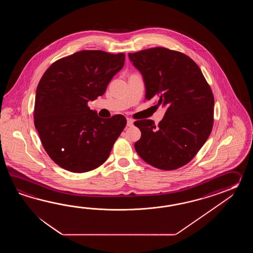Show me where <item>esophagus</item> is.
<instances>
[{
    "instance_id": "34e87169",
    "label": "esophagus",
    "mask_w": 253,
    "mask_h": 253,
    "mask_svg": "<svg viewBox=\"0 0 253 253\" xmlns=\"http://www.w3.org/2000/svg\"><path fill=\"white\" fill-rule=\"evenodd\" d=\"M126 125H127V126H132L134 125V120L131 119H126Z\"/></svg>"
}]
</instances>
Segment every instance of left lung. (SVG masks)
<instances>
[{
	"mask_svg": "<svg viewBox=\"0 0 253 253\" xmlns=\"http://www.w3.org/2000/svg\"><path fill=\"white\" fill-rule=\"evenodd\" d=\"M145 83V99L157 98L167 108L158 126L144 119L134 144L140 157L162 170H173L191 161L208 139L213 125L214 98L199 67L184 54L166 48L128 53Z\"/></svg>",
	"mask_w": 253,
	"mask_h": 253,
	"instance_id": "left-lung-1",
	"label": "left lung"
}]
</instances>
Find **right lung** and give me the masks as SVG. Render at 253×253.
Segmentation results:
<instances>
[{"label": "right lung", "mask_w": 253, "mask_h": 253, "mask_svg": "<svg viewBox=\"0 0 253 253\" xmlns=\"http://www.w3.org/2000/svg\"><path fill=\"white\" fill-rule=\"evenodd\" d=\"M125 54L82 50L54 62L39 82L34 124L58 166L85 172L108 159L126 125L122 115L102 119L87 107L124 67Z\"/></svg>", "instance_id": "right-lung-1"}]
</instances>
